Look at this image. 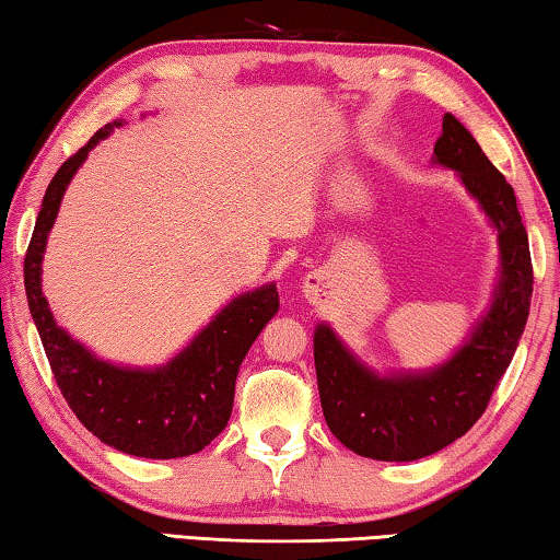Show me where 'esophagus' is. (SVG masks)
Listing matches in <instances>:
<instances>
[{
  "label": "esophagus",
  "mask_w": 560,
  "mask_h": 560,
  "mask_svg": "<svg viewBox=\"0 0 560 560\" xmlns=\"http://www.w3.org/2000/svg\"><path fill=\"white\" fill-rule=\"evenodd\" d=\"M324 287H326V277L320 271H314L308 273L306 283H303V291H306V296H314V293H318Z\"/></svg>",
  "instance_id": "34e87169"
}]
</instances>
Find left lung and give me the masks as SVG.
Returning <instances> with one entry per match:
<instances>
[{
    "label": "left lung",
    "mask_w": 560,
    "mask_h": 560,
    "mask_svg": "<svg viewBox=\"0 0 560 560\" xmlns=\"http://www.w3.org/2000/svg\"><path fill=\"white\" fill-rule=\"evenodd\" d=\"M434 165L457 173L499 242L491 303L464 343L428 371L381 373L363 363L328 324L314 330L318 395L328 430L360 457L415 462L459 440L487 410L524 334L534 269L514 187L489 163L477 140L447 113Z\"/></svg>",
    "instance_id": "obj_1"
}]
</instances>
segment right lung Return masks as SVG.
<instances>
[{
    "mask_svg": "<svg viewBox=\"0 0 560 560\" xmlns=\"http://www.w3.org/2000/svg\"><path fill=\"white\" fill-rule=\"evenodd\" d=\"M120 126H126L122 118L103 126L46 187L24 259L26 301L56 383L83 428L132 457H187L205 450L230 422L236 373L264 326L277 316L279 291L277 283H264L240 293L175 358L155 368L103 360L56 324L42 291L46 242L73 175L91 150Z\"/></svg>",
    "mask_w": 560,
    "mask_h": 560,
    "instance_id": "obj_1",
    "label": "right lung"
}]
</instances>
